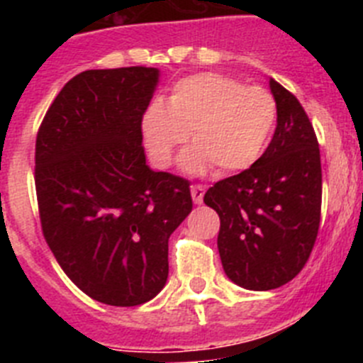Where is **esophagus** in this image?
<instances>
[{"mask_svg": "<svg viewBox=\"0 0 363 363\" xmlns=\"http://www.w3.org/2000/svg\"><path fill=\"white\" fill-rule=\"evenodd\" d=\"M203 194H205L203 185H191V196L194 203H201V201H203Z\"/></svg>", "mask_w": 363, "mask_h": 363, "instance_id": "esophagus-1", "label": "esophagus"}]
</instances>
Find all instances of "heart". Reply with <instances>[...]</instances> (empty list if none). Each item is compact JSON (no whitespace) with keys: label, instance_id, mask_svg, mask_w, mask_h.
I'll use <instances>...</instances> for the list:
<instances>
[{"label":"heart","instance_id":"heart-1","mask_svg":"<svg viewBox=\"0 0 363 363\" xmlns=\"http://www.w3.org/2000/svg\"><path fill=\"white\" fill-rule=\"evenodd\" d=\"M277 121V101L264 86H243L214 72L194 74L172 86L165 105H150L142 138L150 162L171 165L189 134L192 145L182 156L187 172L234 174L255 165Z\"/></svg>","mask_w":363,"mask_h":363}]
</instances>
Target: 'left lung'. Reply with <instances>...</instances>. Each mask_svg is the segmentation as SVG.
Masks as SVG:
<instances>
[{"instance_id":"obj_1","label":"left lung","mask_w":363,"mask_h":363,"mask_svg":"<svg viewBox=\"0 0 363 363\" xmlns=\"http://www.w3.org/2000/svg\"><path fill=\"white\" fill-rule=\"evenodd\" d=\"M277 130L252 167L220 179L203 201L220 216L218 251L227 277L243 289L269 291L293 280L309 259L320 227L322 163L306 111L269 79Z\"/></svg>"}]
</instances>
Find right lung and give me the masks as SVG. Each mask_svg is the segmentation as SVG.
Wrapping results in <instances>:
<instances>
[{"label": "right lung", "mask_w": 363, "mask_h": 363, "mask_svg": "<svg viewBox=\"0 0 363 363\" xmlns=\"http://www.w3.org/2000/svg\"><path fill=\"white\" fill-rule=\"evenodd\" d=\"M160 70H85L63 86L36 138L43 236L96 301L133 307L169 277V238L192 211L189 182L145 162L142 120Z\"/></svg>", "instance_id": "1"}]
</instances>
